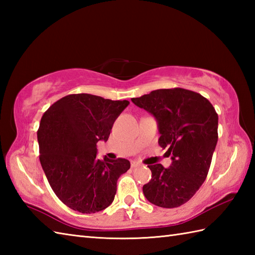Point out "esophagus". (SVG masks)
Returning <instances> with one entry per match:
<instances>
[{"mask_svg":"<svg viewBox=\"0 0 255 255\" xmlns=\"http://www.w3.org/2000/svg\"><path fill=\"white\" fill-rule=\"evenodd\" d=\"M140 165V162L138 161H131V167H137Z\"/></svg>","mask_w":255,"mask_h":255,"instance_id":"34e87169","label":"esophagus"}]
</instances>
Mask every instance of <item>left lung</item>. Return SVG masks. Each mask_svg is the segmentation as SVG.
Instances as JSON below:
<instances>
[{"label": "left lung", "mask_w": 255, "mask_h": 255, "mask_svg": "<svg viewBox=\"0 0 255 255\" xmlns=\"http://www.w3.org/2000/svg\"><path fill=\"white\" fill-rule=\"evenodd\" d=\"M131 101L155 117L160 147L172 156L167 169L148 165L152 176L142 187L144 196L159 207H178L207 177L218 141L217 113L206 97L181 88L155 90Z\"/></svg>", "instance_id": "left-lung-1"}]
</instances>
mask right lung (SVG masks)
<instances>
[{"label":"right lung","instance_id":"right-lung-1","mask_svg":"<svg viewBox=\"0 0 255 255\" xmlns=\"http://www.w3.org/2000/svg\"><path fill=\"white\" fill-rule=\"evenodd\" d=\"M128 101L70 94L48 108L37 131L39 160L57 197L69 208L94 214L110 206L117 180L130 167L126 159L96 158V143L107 141Z\"/></svg>","mask_w":255,"mask_h":255}]
</instances>
